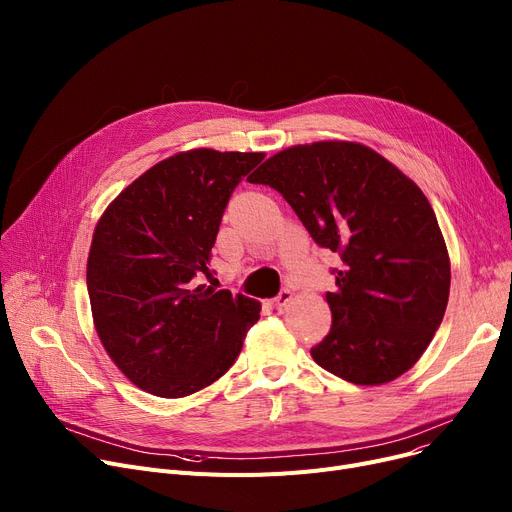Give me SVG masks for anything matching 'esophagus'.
<instances>
[{"instance_id":"esophagus-1","label":"esophagus","mask_w":512,"mask_h":512,"mask_svg":"<svg viewBox=\"0 0 512 512\" xmlns=\"http://www.w3.org/2000/svg\"><path fill=\"white\" fill-rule=\"evenodd\" d=\"M290 301H292V290L284 288V290H280V294L274 299V305H276V309H282V307H286Z\"/></svg>"}]
</instances>
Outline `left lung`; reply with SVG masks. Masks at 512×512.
<instances>
[{
    "label": "left lung",
    "mask_w": 512,
    "mask_h": 512,
    "mask_svg": "<svg viewBox=\"0 0 512 512\" xmlns=\"http://www.w3.org/2000/svg\"><path fill=\"white\" fill-rule=\"evenodd\" d=\"M286 199L319 247L342 259L328 336L313 361L357 386L409 371L448 305L450 259L421 188L361 143L319 141L270 157L249 178Z\"/></svg>",
    "instance_id": "obj_1"
}]
</instances>
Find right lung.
Listing matches in <instances>:
<instances>
[{
  "label": "right lung",
  "instance_id": "obj_1",
  "mask_svg": "<svg viewBox=\"0 0 512 512\" xmlns=\"http://www.w3.org/2000/svg\"><path fill=\"white\" fill-rule=\"evenodd\" d=\"M265 153L193 149L159 161L95 226L87 288L97 336L126 378L161 398L213 384L261 305L213 290L211 247L236 184Z\"/></svg>",
  "mask_w": 512,
  "mask_h": 512
}]
</instances>
